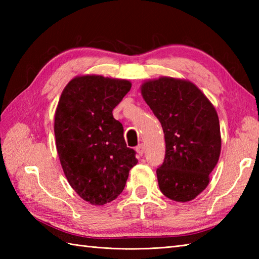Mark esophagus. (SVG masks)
<instances>
[{
    "mask_svg": "<svg viewBox=\"0 0 259 259\" xmlns=\"http://www.w3.org/2000/svg\"><path fill=\"white\" fill-rule=\"evenodd\" d=\"M136 150H137V152H138L139 156H142L145 153V146L141 144V145H139L138 147H137Z\"/></svg>",
    "mask_w": 259,
    "mask_h": 259,
    "instance_id": "1",
    "label": "esophagus"
}]
</instances>
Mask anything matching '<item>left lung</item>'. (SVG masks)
<instances>
[{"label":"left lung","mask_w":259,"mask_h":259,"mask_svg":"<svg viewBox=\"0 0 259 259\" xmlns=\"http://www.w3.org/2000/svg\"><path fill=\"white\" fill-rule=\"evenodd\" d=\"M141 95L160 121L166 157L158 185L169 199L190 201L206 189L216 167L222 137L216 109L188 80L161 76L146 81Z\"/></svg>","instance_id":"8db88e82"}]
</instances>
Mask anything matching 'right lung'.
<instances>
[{
	"label": "right lung",
	"mask_w": 259,
	"mask_h": 259,
	"mask_svg": "<svg viewBox=\"0 0 259 259\" xmlns=\"http://www.w3.org/2000/svg\"><path fill=\"white\" fill-rule=\"evenodd\" d=\"M130 89L128 80L80 75L60 97L54 117L60 162L70 186L91 205L114 200L138 162L112 114Z\"/></svg>",
	"instance_id": "add662e5"
}]
</instances>
